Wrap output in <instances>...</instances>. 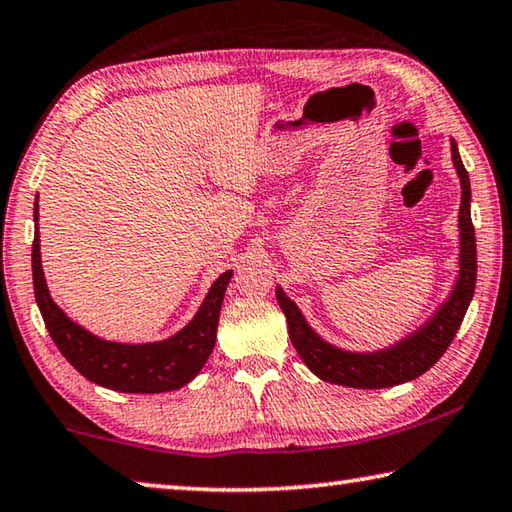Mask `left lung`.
I'll list each match as a JSON object with an SVG mask.
<instances>
[{
    "label": "left lung",
    "instance_id": "left-lung-1",
    "mask_svg": "<svg viewBox=\"0 0 512 512\" xmlns=\"http://www.w3.org/2000/svg\"><path fill=\"white\" fill-rule=\"evenodd\" d=\"M452 160L458 178H461V212H458V230H461V271H458L452 296L422 325L418 332L406 336L404 341L379 352H345L334 348L307 325L296 302L287 298L282 289L275 291L277 302L287 316L289 336L300 359L316 377L329 384H341L350 388H388L404 384L427 372L433 363L443 357L449 343L461 327L465 311L470 307L476 284V239L470 214V176L463 167L458 146L452 140Z\"/></svg>",
    "mask_w": 512,
    "mask_h": 512
}]
</instances>
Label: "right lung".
Returning a JSON list of instances; mask_svg holds the SVG:
<instances>
[{"label": "right lung", "mask_w": 512, "mask_h": 512, "mask_svg": "<svg viewBox=\"0 0 512 512\" xmlns=\"http://www.w3.org/2000/svg\"><path fill=\"white\" fill-rule=\"evenodd\" d=\"M33 219L38 221V198ZM33 289L47 332L54 339L60 354L94 384L112 388L119 393H167L192 381L205 366L216 343L221 302L225 296L232 271L219 275L212 284L201 309L196 311L185 329L173 334L167 341L126 345L97 339L88 329L76 325L65 316L49 296L45 273L40 262V232L36 223V237L31 250Z\"/></svg>", "instance_id": "add662e5"}]
</instances>
